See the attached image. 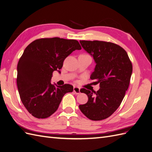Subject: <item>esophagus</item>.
<instances>
[{
  "mask_svg": "<svg viewBox=\"0 0 152 152\" xmlns=\"http://www.w3.org/2000/svg\"><path fill=\"white\" fill-rule=\"evenodd\" d=\"M73 91H74V92L76 94H80V88L79 87L74 86V88H73Z\"/></svg>",
  "mask_w": 152,
  "mask_h": 152,
  "instance_id": "esophagus-1",
  "label": "esophagus"
}]
</instances>
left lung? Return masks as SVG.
I'll use <instances>...</instances> for the list:
<instances>
[{
  "label": "left lung",
  "instance_id": "1",
  "mask_svg": "<svg viewBox=\"0 0 152 152\" xmlns=\"http://www.w3.org/2000/svg\"><path fill=\"white\" fill-rule=\"evenodd\" d=\"M80 42L94 57L96 66L90 78L100 85V89H81L88 100L79 107L88 119L101 121L108 118L120 106L128 89L133 66L126 50L117 44L98 40Z\"/></svg>",
  "mask_w": 152,
  "mask_h": 152
}]
</instances>
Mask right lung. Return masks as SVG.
I'll return each mask as SVG.
<instances>
[{
    "mask_svg": "<svg viewBox=\"0 0 152 152\" xmlns=\"http://www.w3.org/2000/svg\"><path fill=\"white\" fill-rule=\"evenodd\" d=\"M76 40L40 38L24 49L18 64L17 86L21 100L33 116L38 119L50 117L57 110L66 93L73 86L50 83L54 71L61 72L65 58L75 50H81Z\"/></svg>",
    "mask_w": 152,
    "mask_h": 152,
    "instance_id": "1",
    "label": "right lung"
}]
</instances>
